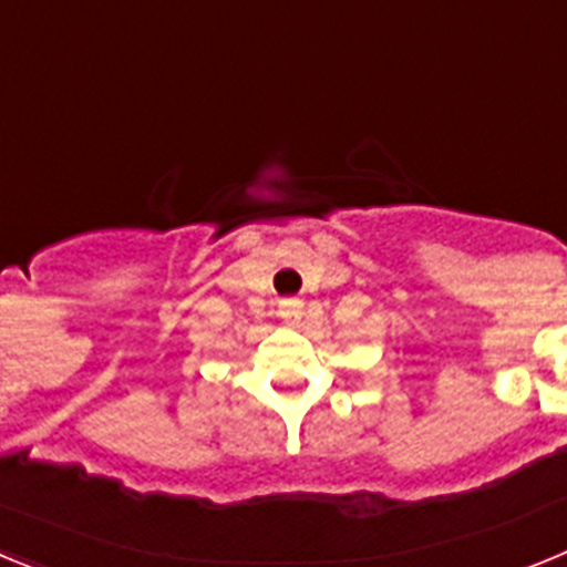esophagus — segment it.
<instances>
[{"instance_id": "1", "label": "esophagus", "mask_w": 567, "mask_h": 567, "mask_svg": "<svg viewBox=\"0 0 567 567\" xmlns=\"http://www.w3.org/2000/svg\"><path fill=\"white\" fill-rule=\"evenodd\" d=\"M278 318L284 320V323H298L300 318H303V300L298 298H284L278 303Z\"/></svg>"}]
</instances>
